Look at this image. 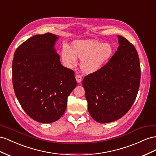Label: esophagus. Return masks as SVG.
Instances as JSON below:
<instances>
[{
	"mask_svg": "<svg viewBox=\"0 0 156 156\" xmlns=\"http://www.w3.org/2000/svg\"><path fill=\"white\" fill-rule=\"evenodd\" d=\"M76 82H77L78 83H80V82H82V76H81L80 75L77 74L76 76Z\"/></svg>",
	"mask_w": 156,
	"mask_h": 156,
	"instance_id": "34e87169",
	"label": "esophagus"
}]
</instances>
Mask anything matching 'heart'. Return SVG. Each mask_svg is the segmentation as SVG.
<instances>
[{"instance_id": "b5f03b06", "label": "heart", "mask_w": 156, "mask_h": 156, "mask_svg": "<svg viewBox=\"0 0 156 156\" xmlns=\"http://www.w3.org/2000/svg\"><path fill=\"white\" fill-rule=\"evenodd\" d=\"M113 54V48L108 43H101L94 40H78L71 44V49L64 47L61 58L67 67L76 63V58L80 59V69L86 74L95 73L107 63Z\"/></svg>"}]
</instances>
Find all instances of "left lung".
Returning a JSON list of instances; mask_svg holds the SVG:
<instances>
[{
  "label": "left lung",
  "mask_w": 156,
  "mask_h": 156,
  "mask_svg": "<svg viewBox=\"0 0 156 156\" xmlns=\"http://www.w3.org/2000/svg\"><path fill=\"white\" fill-rule=\"evenodd\" d=\"M119 46L98 72L83 79L89 113L95 121H115L130 110L137 95L140 66L135 46L118 35Z\"/></svg>",
  "instance_id": "8db88e82"
}]
</instances>
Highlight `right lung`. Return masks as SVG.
Segmentation results:
<instances>
[{"label":"right lung","instance_id":"obj_1","mask_svg":"<svg viewBox=\"0 0 156 156\" xmlns=\"http://www.w3.org/2000/svg\"><path fill=\"white\" fill-rule=\"evenodd\" d=\"M59 37L37 34L17 48L12 62L16 96L29 116L41 123L58 120L77 85L73 70L61 65L54 48Z\"/></svg>","mask_w":156,"mask_h":156}]
</instances>
